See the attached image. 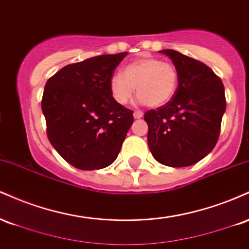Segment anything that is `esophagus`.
Wrapping results in <instances>:
<instances>
[{
  "label": "esophagus",
  "instance_id": "obj_1",
  "mask_svg": "<svg viewBox=\"0 0 249 249\" xmlns=\"http://www.w3.org/2000/svg\"><path fill=\"white\" fill-rule=\"evenodd\" d=\"M133 117H134V119L142 118V111H134V112H133Z\"/></svg>",
  "mask_w": 249,
  "mask_h": 249
}]
</instances>
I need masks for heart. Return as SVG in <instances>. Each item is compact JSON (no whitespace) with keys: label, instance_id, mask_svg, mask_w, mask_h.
<instances>
[{"label":"heart","instance_id":"1","mask_svg":"<svg viewBox=\"0 0 249 249\" xmlns=\"http://www.w3.org/2000/svg\"><path fill=\"white\" fill-rule=\"evenodd\" d=\"M178 83V71L171 63L154 57H142L128 63L123 69V75L116 73L111 77L108 90L116 103L126 105L133 98L137 88L141 104L160 107L176 95Z\"/></svg>","mask_w":249,"mask_h":249}]
</instances>
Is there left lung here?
<instances>
[{
  "label": "left lung",
  "instance_id": "obj_1",
  "mask_svg": "<svg viewBox=\"0 0 249 249\" xmlns=\"http://www.w3.org/2000/svg\"><path fill=\"white\" fill-rule=\"evenodd\" d=\"M179 75L176 95L166 105L144 115L147 144L157 161L171 167L196 164L218 142L226 110L221 79L204 63L176 50H160Z\"/></svg>",
  "mask_w": 249,
  "mask_h": 249
}]
</instances>
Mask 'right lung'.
<instances>
[{"label": "right lung", "mask_w": 249, "mask_h": 249, "mask_svg": "<svg viewBox=\"0 0 249 249\" xmlns=\"http://www.w3.org/2000/svg\"><path fill=\"white\" fill-rule=\"evenodd\" d=\"M127 53L101 55L62 68L45 84L42 111L48 138L65 161L92 171L118 157L133 112L108 90L113 70Z\"/></svg>", "instance_id": "obj_1"}]
</instances>
